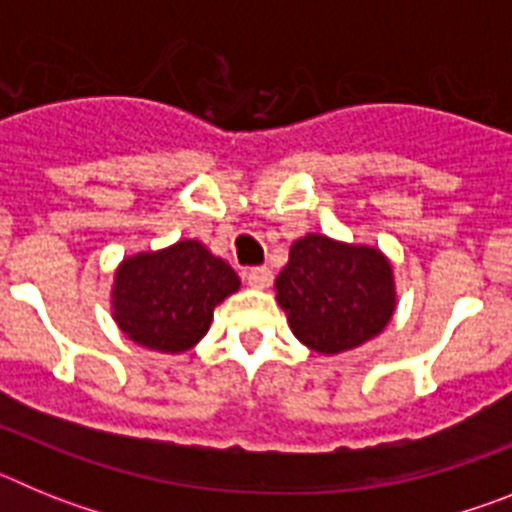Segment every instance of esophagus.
Wrapping results in <instances>:
<instances>
[{
  "instance_id": "obj_1",
  "label": "esophagus",
  "mask_w": 512,
  "mask_h": 512,
  "mask_svg": "<svg viewBox=\"0 0 512 512\" xmlns=\"http://www.w3.org/2000/svg\"><path fill=\"white\" fill-rule=\"evenodd\" d=\"M246 279L251 287L266 289L271 284V279H274V274H271L269 266H253V269L246 271Z\"/></svg>"
}]
</instances>
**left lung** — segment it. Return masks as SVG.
Listing matches in <instances>:
<instances>
[{
	"instance_id": "obj_1",
	"label": "left lung",
	"mask_w": 512,
	"mask_h": 512,
	"mask_svg": "<svg viewBox=\"0 0 512 512\" xmlns=\"http://www.w3.org/2000/svg\"><path fill=\"white\" fill-rule=\"evenodd\" d=\"M289 328L318 354L361 346L395 312L392 266L377 248L348 246L310 233L289 248V264L274 282Z\"/></svg>"
}]
</instances>
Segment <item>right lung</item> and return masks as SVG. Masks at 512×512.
<instances>
[{
	"instance_id": "add662e5",
	"label": "right lung",
	"mask_w": 512,
	"mask_h": 512,
	"mask_svg": "<svg viewBox=\"0 0 512 512\" xmlns=\"http://www.w3.org/2000/svg\"><path fill=\"white\" fill-rule=\"evenodd\" d=\"M238 287V274L200 241H179L122 261L112 310L130 341L161 354H182L205 336L215 307Z\"/></svg>"
}]
</instances>
